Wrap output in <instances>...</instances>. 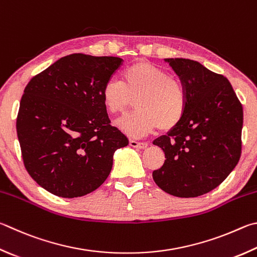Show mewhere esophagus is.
<instances>
[{
    "mask_svg": "<svg viewBox=\"0 0 257 257\" xmlns=\"http://www.w3.org/2000/svg\"><path fill=\"white\" fill-rule=\"evenodd\" d=\"M129 145L132 147L135 148H138V149H144L148 146L147 143H141V142H137V141H134V139H130L129 141Z\"/></svg>",
    "mask_w": 257,
    "mask_h": 257,
    "instance_id": "esophagus-1",
    "label": "esophagus"
}]
</instances>
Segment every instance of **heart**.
Masks as SVG:
<instances>
[{
  "label": "heart",
  "mask_w": 257,
  "mask_h": 257,
  "mask_svg": "<svg viewBox=\"0 0 257 257\" xmlns=\"http://www.w3.org/2000/svg\"><path fill=\"white\" fill-rule=\"evenodd\" d=\"M137 110L116 121V125L133 136L151 133L156 127L165 132L183 119L188 94L179 78L147 62L124 69L122 82L110 80L102 88V101L110 113H123L133 105Z\"/></svg>",
  "instance_id": "b5f03b06"
}]
</instances>
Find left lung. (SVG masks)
Here are the masks:
<instances>
[{
    "label": "left lung",
    "instance_id": "1",
    "mask_svg": "<svg viewBox=\"0 0 257 257\" xmlns=\"http://www.w3.org/2000/svg\"><path fill=\"white\" fill-rule=\"evenodd\" d=\"M188 94L183 119L154 141L165 154L153 179L166 193L195 198L220 185L241 154L242 105L221 74L198 62L167 58Z\"/></svg>",
    "mask_w": 257,
    "mask_h": 257
}]
</instances>
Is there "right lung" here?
Segmentation results:
<instances>
[{
  "instance_id": "add662e5",
  "label": "right lung",
  "mask_w": 257,
  "mask_h": 257,
  "mask_svg": "<svg viewBox=\"0 0 257 257\" xmlns=\"http://www.w3.org/2000/svg\"><path fill=\"white\" fill-rule=\"evenodd\" d=\"M123 60L72 54L28 83L17 116L23 164L41 188L77 198L109 176L128 138L110 124L102 88Z\"/></svg>"
}]
</instances>
